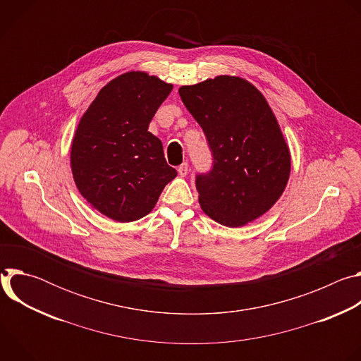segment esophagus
<instances>
[{"instance_id": "obj_1", "label": "esophagus", "mask_w": 361, "mask_h": 361, "mask_svg": "<svg viewBox=\"0 0 361 361\" xmlns=\"http://www.w3.org/2000/svg\"><path fill=\"white\" fill-rule=\"evenodd\" d=\"M187 173H188V164H187V163H183V164L178 167V174H180L181 177H185Z\"/></svg>"}]
</instances>
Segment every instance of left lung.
<instances>
[{
	"mask_svg": "<svg viewBox=\"0 0 361 361\" xmlns=\"http://www.w3.org/2000/svg\"><path fill=\"white\" fill-rule=\"evenodd\" d=\"M180 97L207 138L213 167L197 174L202 212L241 227L269 212L290 176V151L263 94L240 77L183 85Z\"/></svg>",
	"mask_w": 361,
	"mask_h": 361,
	"instance_id": "8db88e82",
	"label": "left lung"
}]
</instances>
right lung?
<instances>
[{"label": "right lung", "mask_w": 361, "mask_h": 361, "mask_svg": "<svg viewBox=\"0 0 361 361\" xmlns=\"http://www.w3.org/2000/svg\"><path fill=\"white\" fill-rule=\"evenodd\" d=\"M173 85L141 71L102 87L80 120L71 170L81 195L101 214L135 221L156 205L177 176L148 126Z\"/></svg>", "instance_id": "right-lung-1"}]
</instances>
